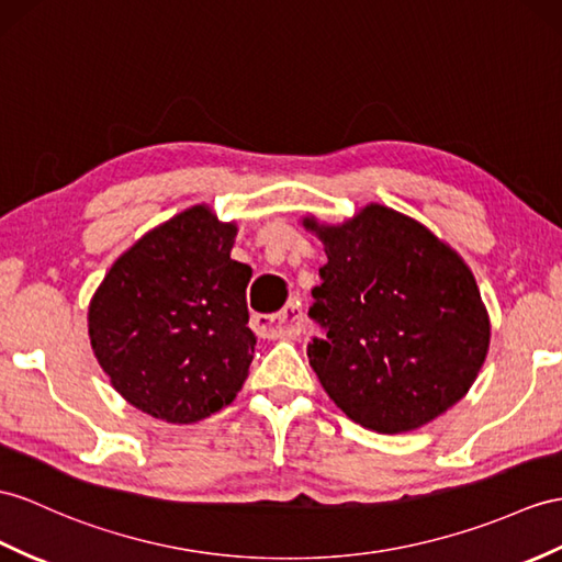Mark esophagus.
I'll return each mask as SVG.
<instances>
[{
    "mask_svg": "<svg viewBox=\"0 0 562 562\" xmlns=\"http://www.w3.org/2000/svg\"><path fill=\"white\" fill-rule=\"evenodd\" d=\"M252 326L262 338H295L303 331V307L297 300H291L289 305L273 314H255Z\"/></svg>",
    "mask_w": 562,
    "mask_h": 562,
    "instance_id": "obj_1",
    "label": "esophagus"
}]
</instances>
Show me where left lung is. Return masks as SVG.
<instances>
[{"label": "left lung", "instance_id": "obj_1", "mask_svg": "<svg viewBox=\"0 0 562 562\" xmlns=\"http://www.w3.org/2000/svg\"><path fill=\"white\" fill-rule=\"evenodd\" d=\"M324 240L307 317V358L360 427L417 429L456 405L488 348L472 271L415 218L369 204L344 226L305 222Z\"/></svg>", "mask_w": 562, "mask_h": 562}]
</instances>
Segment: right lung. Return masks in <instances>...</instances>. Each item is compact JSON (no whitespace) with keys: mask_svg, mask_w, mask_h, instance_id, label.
Here are the masks:
<instances>
[{"mask_svg":"<svg viewBox=\"0 0 562 562\" xmlns=\"http://www.w3.org/2000/svg\"><path fill=\"white\" fill-rule=\"evenodd\" d=\"M236 226L193 207L149 231L109 269L88 314L90 344L114 389L143 413L190 424L234 403L250 374L248 265Z\"/></svg>","mask_w":562,"mask_h":562,"instance_id":"obj_1","label":"right lung"}]
</instances>
